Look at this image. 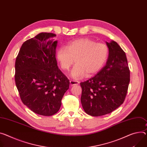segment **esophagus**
I'll return each mask as SVG.
<instances>
[{
  "label": "esophagus",
  "mask_w": 147,
  "mask_h": 147,
  "mask_svg": "<svg viewBox=\"0 0 147 147\" xmlns=\"http://www.w3.org/2000/svg\"><path fill=\"white\" fill-rule=\"evenodd\" d=\"M79 82L78 81H75V80H70V86H75V85H78L79 84Z\"/></svg>",
  "instance_id": "obj_1"
}]
</instances>
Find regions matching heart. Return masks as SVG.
<instances>
[{
	"mask_svg": "<svg viewBox=\"0 0 147 147\" xmlns=\"http://www.w3.org/2000/svg\"><path fill=\"white\" fill-rule=\"evenodd\" d=\"M109 55V48L105 43L82 38L69 42L66 48L60 47L56 57L64 71H69L75 60L76 64L71 76L78 79L86 74L92 76L100 71L107 61Z\"/></svg>",
	"mask_w": 147,
	"mask_h": 147,
	"instance_id": "b5f03b06",
	"label": "heart"
}]
</instances>
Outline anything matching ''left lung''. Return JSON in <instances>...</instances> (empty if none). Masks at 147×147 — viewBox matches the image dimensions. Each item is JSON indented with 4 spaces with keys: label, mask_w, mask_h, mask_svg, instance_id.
Masks as SVG:
<instances>
[{
    "label": "left lung",
    "mask_w": 147,
    "mask_h": 147,
    "mask_svg": "<svg viewBox=\"0 0 147 147\" xmlns=\"http://www.w3.org/2000/svg\"><path fill=\"white\" fill-rule=\"evenodd\" d=\"M109 55L106 64L97 74L81 82V102L88 115L109 114L124 101L130 81V71L125 52L113 40L106 42Z\"/></svg>",
    "instance_id": "obj_1"
}]
</instances>
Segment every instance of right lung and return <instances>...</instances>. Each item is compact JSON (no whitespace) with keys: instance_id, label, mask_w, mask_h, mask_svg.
I'll return each instance as SVG.
<instances>
[{"instance_id":"right-lung-1","label":"right lung","mask_w":147,"mask_h":147,"mask_svg":"<svg viewBox=\"0 0 147 147\" xmlns=\"http://www.w3.org/2000/svg\"><path fill=\"white\" fill-rule=\"evenodd\" d=\"M56 36L40 33L26 40L15 62V83L22 101L33 112L45 116L59 111L70 84L57 66Z\"/></svg>"}]
</instances>
